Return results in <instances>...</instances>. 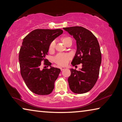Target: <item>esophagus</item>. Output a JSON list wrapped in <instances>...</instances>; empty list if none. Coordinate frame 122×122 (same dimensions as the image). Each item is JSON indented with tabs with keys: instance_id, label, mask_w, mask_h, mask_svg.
Segmentation results:
<instances>
[{
	"instance_id": "obj_1",
	"label": "esophagus",
	"mask_w": 122,
	"mask_h": 122,
	"mask_svg": "<svg viewBox=\"0 0 122 122\" xmlns=\"http://www.w3.org/2000/svg\"><path fill=\"white\" fill-rule=\"evenodd\" d=\"M65 69V67H60V69H61V71H63V70Z\"/></svg>"
}]
</instances>
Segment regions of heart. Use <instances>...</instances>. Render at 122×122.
I'll use <instances>...</instances> for the list:
<instances>
[{
	"label": "heart",
	"instance_id": "b5f03b06",
	"mask_svg": "<svg viewBox=\"0 0 122 122\" xmlns=\"http://www.w3.org/2000/svg\"><path fill=\"white\" fill-rule=\"evenodd\" d=\"M69 36H66L64 37L62 39L63 42L66 44V42L69 40V39H71ZM55 46V41H53L51 43L50 45H49V49L50 51L53 50ZM71 59V55L69 54H65V53H59L58 54H57L56 56L54 58V61L57 65L60 66H65L68 63L70 59Z\"/></svg>",
	"mask_w": 122,
	"mask_h": 122
}]
</instances>
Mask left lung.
<instances>
[{
	"label": "left lung",
	"instance_id": "obj_1",
	"mask_svg": "<svg viewBox=\"0 0 122 122\" xmlns=\"http://www.w3.org/2000/svg\"><path fill=\"white\" fill-rule=\"evenodd\" d=\"M73 36L76 42V51L71 64L82 63V68L77 71L71 68L68 77L69 88L75 94H84L93 88L98 79L102 56L96 36L87 29L81 26L63 28Z\"/></svg>",
	"mask_w": 122,
	"mask_h": 122
}]
</instances>
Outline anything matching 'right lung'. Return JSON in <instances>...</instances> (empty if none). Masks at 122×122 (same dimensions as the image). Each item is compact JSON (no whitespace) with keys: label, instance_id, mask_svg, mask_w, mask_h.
Returning a JSON list of instances; mask_svg holds the SVG:
<instances>
[{"label":"right lung","instance_id":"obj_1","mask_svg":"<svg viewBox=\"0 0 122 122\" xmlns=\"http://www.w3.org/2000/svg\"><path fill=\"white\" fill-rule=\"evenodd\" d=\"M62 33L61 29H36L23 39L19 55L20 72L29 89L36 94L49 95L54 88L55 81L61 71L51 67L49 62L46 64V56L51 43ZM42 60L50 69H40Z\"/></svg>","mask_w":122,"mask_h":122}]
</instances>
